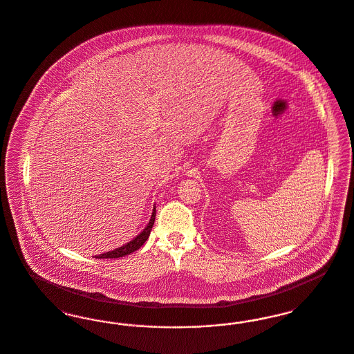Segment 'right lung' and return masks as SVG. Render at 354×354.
<instances>
[{
  "mask_svg": "<svg viewBox=\"0 0 354 354\" xmlns=\"http://www.w3.org/2000/svg\"><path fill=\"white\" fill-rule=\"evenodd\" d=\"M154 220H156V205L153 206V212H151V216H150L149 223L144 227V230L138 236H136L128 243H125V245H122V246H120L117 249H113L111 252H106V253L95 256V259H120V257L129 256L133 252L138 250L145 243V241L149 239L151 227L154 225Z\"/></svg>",
  "mask_w": 354,
  "mask_h": 354,
  "instance_id": "right-lung-1",
  "label": "right lung"
}]
</instances>
